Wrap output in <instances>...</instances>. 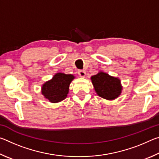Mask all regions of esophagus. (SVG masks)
Listing matches in <instances>:
<instances>
[{
  "label": "esophagus",
  "instance_id": "obj_1",
  "mask_svg": "<svg viewBox=\"0 0 159 159\" xmlns=\"http://www.w3.org/2000/svg\"><path fill=\"white\" fill-rule=\"evenodd\" d=\"M78 74H79V76L80 77L83 78V77L85 76L86 73H85V71H84V70H79V71H78Z\"/></svg>",
  "mask_w": 159,
  "mask_h": 159
}]
</instances>
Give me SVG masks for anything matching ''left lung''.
I'll return each instance as SVG.
<instances>
[{"mask_svg": "<svg viewBox=\"0 0 159 159\" xmlns=\"http://www.w3.org/2000/svg\"><path fill=\"white\" fill-rule=\"evenodd\" d=\"M97 95L107 100H114L121 94L123 86L120 80L107 73L99 71L90 78Z\"/></svg>", "mask_w": 159, "mask_h": 159, "instance_id": "left-lung-1", "label": "left lung"}]
</instances>
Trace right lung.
Wrapping results in <instances>:
<instances>
[{
    "label": "right lung",
    "mask_w": 159,
    "mask_h": 159,
    "mask_svg": "<svg viewBox=\"0 0 159 159\" xmlns=\"http://www.w3.org/2000/svg\"><path fill=\"white\" fill-rule=\"evenodd\" d=\"M75 76L72 74L57 73L52 79L45 82L41 87V93L51 103H57L66 99L69 85Z\"/></svg>",
    "instance_id": "obj_1"
}]
</instances>
